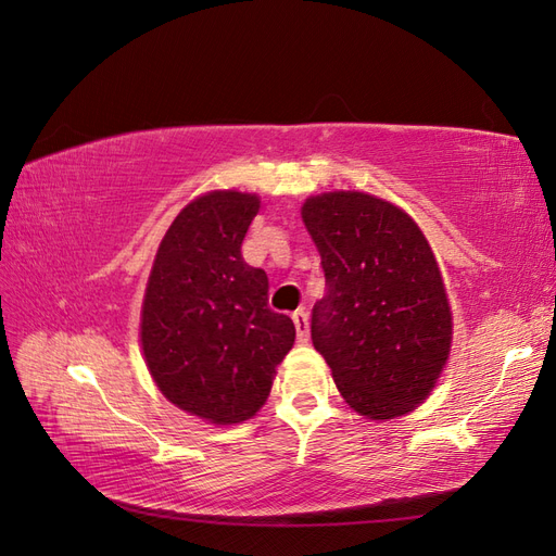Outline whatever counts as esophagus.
I'll use <instances>...</instances> for the list:
<instances>
[{
	"label": "esophagus",
	"mask_w": 556,
	"mask_h": 556,
	"mask_svg": "<svg viewBox=\"0 0 556 556\" xmlns=\"http://www.w3.org/2000/svg\"><path fill=\"white\" fill-rule=\"evenodd\" d=\"M292 319H294V327H296V339L301 343H306L308 336H311V331H308V313L304 308H299V311L292 313Z\"/></svg>",
	"instance_id": "1"
}]
</instances>
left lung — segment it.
<instances>
[{"label":"left lung","mask_w":556,"mask_h":556,"mask_svg":"<svg viewBox=\"0 0 556 556\" xmlns=\"http://www.w3.org/2000/svg\"><path fill=\"white\" fill-rule=\"evenodd\" d=\"M301 217L327 282L311 339L341 396L368 419L410 413L433 390L452 341L450 301L425 233L406 211L366 192L311 197Z\"/></svg>","instance_id":"left-lung-1"}]
</instances>
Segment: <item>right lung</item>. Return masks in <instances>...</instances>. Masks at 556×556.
<instances>
[{
	"label": "right lung",
	"mask_w": 556,
	"mask_h": 556,
	"mask_svg": "<svg viewBox=\"0 0 556 556\" xmlns=\"http://www.w3.org/2000/svg\"><path fill=\"white\" fill-rule=\"evenodd\" d=\"M260 197L215 190L190 201L157 248L141 308V348L160 392L211 425L255 415L294 323L268 308V278L241 245Z\"/></svg>",
	"instance_id": "obj_1"
}]
</instances>
